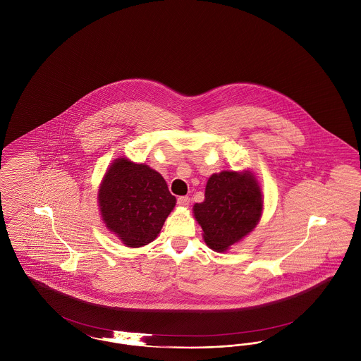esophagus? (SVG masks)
Returning <instances> with one entry per match:
<instances>
[{
    "mask_svg": "<svg viewBox=\"0 0 361 361\" xmlns=\"http://www.w3.org/2000/svg\"><path fill=\"white\" fill-rule=\"evenodd\" d=\"M189 203H190V199H189L188 196H180L177 199V204L180 207H188Z\"/></svg>",
    "mask_w": 361,
    "mask_h": 361,
    "instance_id": "1",
    "label": "esophagus"
}]
</instances>
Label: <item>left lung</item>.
Here are the masks:
<instances>
[{
	"label": "left lung",
	"mask_w": 361,
	"mask_h": 361,
	"mask_svg": "<svg viewBox=\"0 0 361 361\" xmlns=\"http://www.w3.org/2000/svg\"><path fill=\"white\" fill-rule=\"evenodd\" d=\"M262 193L253 173L224 171L207 181L204 202L193 206L203 238L215 252H226L257 226Z\"/></svg>",
	"instance_id": "left-lung-1"
}]
</instances>
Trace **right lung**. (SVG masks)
I'll return each mask as SVG.
<instances>
[{"label": "right lung", "mask_w": 361, "mask_h": 361, "mask_svg": "<svg viewBox=\"0 0 361 361\" xmlns=\"http://www.w3.org/2000/svg\"><path fill=\"white\" fill-rule=\"evenodd\" d=\"M97 200L104 224L128 247L154 240L176 206L159 173L127 158H118L109 166Z\"/></svg>", "instance_id": "add662e5"}]
</instances>
